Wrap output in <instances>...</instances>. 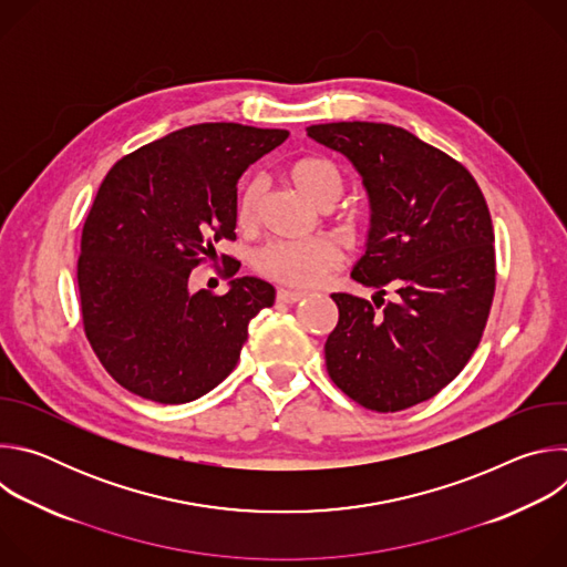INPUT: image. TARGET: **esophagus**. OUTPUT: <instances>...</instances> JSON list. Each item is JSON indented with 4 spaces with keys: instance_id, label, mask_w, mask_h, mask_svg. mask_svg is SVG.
<instances>
[{
    "instance_id": "1",
    "label": "esophagus",
    "mask_w": 567,
    "mask_h": 567,
    "mask_svg": "<svg viewBox=\"0 0 567 567\" xmlns=\"http://www.w3.org/2000/svg\"><path fill=\"white\" fill-rule=\"evenodd\" d=\"M307 293L305 291H298V289H278V300L280 302H298V300H302Z\"/></svg>"
}]
</instances>
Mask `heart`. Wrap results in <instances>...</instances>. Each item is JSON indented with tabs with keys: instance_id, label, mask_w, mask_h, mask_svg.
<instances>
[{
	"instance_id": "b5f03b06",
	"label": "heart",
	"mask_w": 567,
	"mask_h": 567,
	"mask_svg": "<svg viewBox=\"0 0 567 567\" xmlns=\"http://www.w3.org/2000/svg\"><path fill=\"white\" fill-rule=\"evenodd\" d=\"M291 182L320 208L334 206L343 190L346 177L332 158L320 154H307L296 158L289 166ZM262 195V182L249 179L239 186L235 217L241 226H249L258 215ZM341 262L332 241L322 237L311 239H276L262 247L256 256V267L262 276L291 285L309 287L316 285L330 269Z\"/></svg>"
}]
</instances>
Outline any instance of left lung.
<instances>
[{
    "instance_id": "left-lung-1",
    "label": "left lung",
    "mask_w": 567,
    "mask_h": 567,
    "mask_svg": "<svg viewBox=\"0 0 567 567\" xmlns=\"http://www.w3.org/2000/svg\"><path fill=\"white\" fill-rule=\"evenodd\" d=\"M307 136L363 179L370 230L350 276L379 289L374 305L332 293L328 372L370 411L411 409L460 374L487 326L496 289L487 202L462 164L403 127L346 121L311 125ZM388 284L398 296L384 306Z\"/></svg>"
}]
</instances>
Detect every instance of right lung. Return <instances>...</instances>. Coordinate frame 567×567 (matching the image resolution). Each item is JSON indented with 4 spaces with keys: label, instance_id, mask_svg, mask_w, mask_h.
Masks as SVG:
<instances>
[{
    "label": "right lung",
    "instance_id": "right-lung-1",
    "mask_svg": "<svg viewBox=\"0 0 567 567\" xmlns=\"http://www.w3.org/2000/svg\"><path fill=\"white\" fill-rule=\"evenodd\" d=\"M287 136L237 123L190 125L123 156L103 179L80 239L78 289L85 334L125 390L186 403L237 365L251 318L274 305L276 289L241 276L215 296L190 291L188 280L217 258L213 245L235 239L241 173Z\"/></svg>",
    "mask_w": 567,
    "mask_h": 567
}]
</instances>
